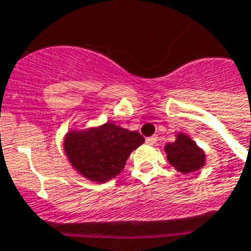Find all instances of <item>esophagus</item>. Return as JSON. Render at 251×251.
I'll list each match as a JSON object with an SVG mask.
<instances>
[{"instance_id": "34e87169", "label": "esophagus", "mask_w": 251, "mask_h": 251, "mask_svg": "<svg viewBox=\"0 0 251 251\" xmlns=\"http://www.w3.org/2000/svg\"><path fill=\"white\" fill-rule=\"evenodd\" d=\"M156 141H157V138L156 137H149V138H146V143H147V145H155V143H156Z\"/></svg>"}]
</instances>
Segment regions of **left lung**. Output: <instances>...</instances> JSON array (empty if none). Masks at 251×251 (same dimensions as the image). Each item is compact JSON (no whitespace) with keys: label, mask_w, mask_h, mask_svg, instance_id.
Segmentation results:
<instances>
[{"label":"left lung","mask_w":251,"mask_h":251,"mask_svg":"<svg viewBox=\"0 0 251 251\" xmlns=\"http://www.w3.org/2000/svg\"><path fill=\"white\" fill-rule=\"evenodd\" d=\"M167 160L176 171L189 175L206 165V153L187 134H176V141L164 146Z\"/></svg>","instance_id":"obj_1"}]
</instances>
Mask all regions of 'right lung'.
I'll return each mask as SVG.
<instances>
[{
    "label": "right lung",
    "mask_w": 251,
    "mask_h": 251,
    "mask_svg": "<svg viewBox=\"0 0 251 251\" xmlns=\"http://www.w3.org/2000/svg\"><path fill=\"white\" fill-rule=\"evenodd\" d=\"M143 142L138 131L108 121L87 129L70 127L64 137V151L76 173L102 183L121 173L130 153Z\"/></svg>",
    "instance_id": "obj_1"
}]
</instances>
